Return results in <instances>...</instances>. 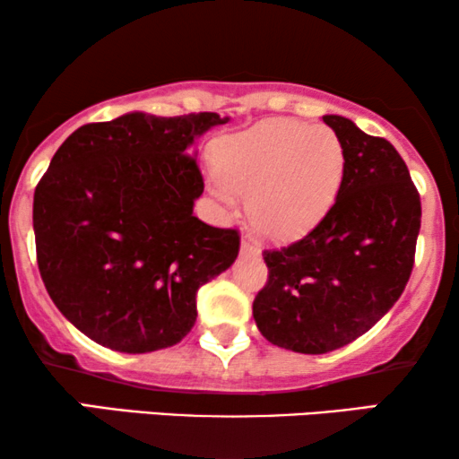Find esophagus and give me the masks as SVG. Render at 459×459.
Returning <instances> with one entry per match:
<instances>
[{
	"label": "esophagus",
	"mask_w": 459,
	"mask_h": 459,
	"mask_svg": "<svg viewBox=\"0 0 459 459\" xmlns=\"http://www.w3.org/2000/svg\"><path fill=\"white\" fill-rule=\"evenodd\" d=\"M240 255H259V248L253 247L248 240H242L240 244Z\"/></svg>",
	"instance_id": "obj_1"
}]
</instances>
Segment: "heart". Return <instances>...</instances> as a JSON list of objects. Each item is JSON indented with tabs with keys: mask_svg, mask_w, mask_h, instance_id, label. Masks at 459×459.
Listing matches in <instances>:
<instances>
[{
	"mask_svg": "<svg viewBox=\"0 0 459 459\" xmlns=\"http://www.w3.org/2000/svg\"><path fill=\"white\" fill-rule=\"evenodd\" d=\"M344 175V148L334 129L294 118H267L223 137L206 186L225 206L248 198L256 234L290 242L322 221Z\"/></svg>",
	"mask_w": 459,
	"mask_h": 459,
	"instance_id": "heart-1",
	"label": "heart"
}]
</instances>
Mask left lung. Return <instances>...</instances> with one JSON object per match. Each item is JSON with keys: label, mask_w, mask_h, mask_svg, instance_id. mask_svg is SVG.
<instances>
[{"label": "left lung", "mask_w": 459, "mask_h": 459, "mask_svg": "<svg viewBox=\"0 0 459 459\" xmlns=\"http://www.w3.org/2000/svg\"><path fill=\"white\" fill-rule=\"evenodd\" d=\"M324 123L344 148L336 203L303 240L263 253L269 278L253 303L261 334L305 355L353 342L397 303L422 217L420 194L391 142L338 115Z\"/></svg>", "instance_id": "8db88e82"}]
</instances>
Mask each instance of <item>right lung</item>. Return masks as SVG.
Returning <instances> with one entry per match:
<instances>
[{
  "label": "right lung",
  "mask_w": 459,
  "mask_h": 459,
  "mask_svg": "<svg viewBox=\"0 0 459 459\" xmlns=\"http://www.w3.org/2000/svg\"><path fill=\"white\" fill-rule=\"evenodd\" d=\"M230 117L146 112L66 137L35 187L37 265L74 328L121 353L178 344L198 288L231 267L236 230L194 217L204 190L196 137Z\"/></svg>",
  "instance_id": "1"
}]
</instances>
